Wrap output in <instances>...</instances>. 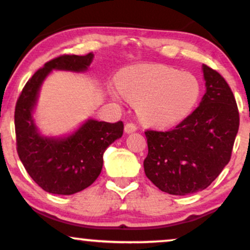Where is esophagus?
I'll return each mask as SVG.
<instances>
[{
  "instance_id": "34e87169",
  "label": "esophagus",
  "mask_w": 250,
  "mask_h": 250,
  "mask_svg": "<svg viewBox=\"0 0 250 250\" xmlns=\"http://www.w3.org/2000/svg\"><path fill=\"white\" fill-rule=\"evenodd\" d=\"M136 130H137V127L134 125V123H127V125H125V131L127 134H131Z\"/></svg>"
}]
</instances>
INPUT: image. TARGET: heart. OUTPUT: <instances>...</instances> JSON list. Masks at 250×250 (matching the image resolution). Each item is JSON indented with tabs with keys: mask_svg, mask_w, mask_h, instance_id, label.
<instances>
[{
	"mask_svg": "<svg viewBox=\"0 0 250 250\" xmlns=\"http://www.w3.org/2000/svg\"><path fill=\"white\" fill-rule=\"evenodd\" d=\"M117 84L136 104L143 121L157 125H174L187 117L201 94L200 82L193 74L165 65L128 68L119 75ZM111 95L119 99L116 91Z\"/></svg>",
	"mask_w": 250,
	"mask_h": 250,
	"instance_id": "b5f03b06",
	"label": "heart"
}]
</instances>
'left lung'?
Wrapping results in <instances>:
<instances>
[{
  "label": "left lung",
  "mask_w": 250,
  "mask_h": 250,
  "mask_svg": "<svg viewBox=\"0 0 250 250\" xmlns=\"http://www.w3.org/2000/svg\"><path fill=\"white\" fill-rule=\"evenodd\" d=\"M206 93L187 119L168 131L147 130L146 176L165 193L203 190L230 160L240 117L233 91L217 71L202 65Z\"/></svg>",
  "instance_id": "left-lung-1"
}]
</instances>
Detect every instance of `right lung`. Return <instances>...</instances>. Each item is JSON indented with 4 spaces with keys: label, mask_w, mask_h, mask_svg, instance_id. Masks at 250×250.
<instances>
[{
    "label": "right lung",
    "mask_w": 250,
    "mask_h": 250,
    "mask_svg": "<svg viewBox=\"0 0 250 250\" xmlns=\"http://www.w3.org/2000/svg\"><path fill=\"white\" fill-rule=\"evenodd\" d=\"M94 54L63 55L51 60L27 82L17 100L15 131L17 153L25 170L43 190L73 195L99 177L105 149L123 134V123L88 119L70 134L51 136L37 127L34 113L43 82L53 70L85 73Z\"/></svg>",
    "instance_id": "right-lung-1"
}]
</instances>
